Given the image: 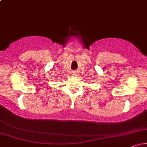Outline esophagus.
<instances>
[{"mask_svg":"<svg viewBox=\"0 0 147 147\" xmlns=\"http://www.w3.org/2000/svg\"><path fill=\"white\" fill-rule=\"evenodd\" d=\"M72 75H74V76H76L77 75V72H76V71H72Z\"/></svg>","mask_w":147,"mask_h":147,"instance_id":"obj_1","label":"esophagus"}]
</instances>
